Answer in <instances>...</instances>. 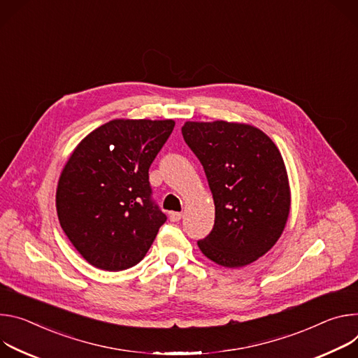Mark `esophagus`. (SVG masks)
Listing matches in <instances>:
<instances>
[{
  "instance_id": "esophagus-1",
  "label": "esophagus",
  "mask_w": 358,
  "mask_h": 358,
  "mask_svg": "<svg viewBox=\"0 0 358 358\" xmlns=\"http://www.w3.org/2000/svg\"><path fill=\"white\" fill-rule=\"evenodd\" d=\"M169 219H171L172 222H179V220L182 219V213H180V212H171V213H169Z\"/></svg>"
}]
</instances>
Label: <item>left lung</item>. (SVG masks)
<instances>
[{
  "mask_svg": "<svg viewBox=\"0 0 358 358\" xmlns=\"http://www.w3.org/2000/svg\"><path fill=\"white\" fill-rule=\"evenodd\" d=\"M182 135L205 169L215 202L213 229L197 246L224 267L253 263L279 241L290 212L279 149L245 124L186 122Z\"/></svg>",
  "mask_w": 358,
  "mask_h": 358,
  "instance_id": "8db88e82",
  "label": "left lung"
}]
</instances>
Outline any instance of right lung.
Segmentation results:
<instances>
[{
    "label": "right lung",
    "instance_id": "1",
    "mask_svg": "<svg viewBox=\"0 0 358 358\" xmlns=\"http://www.w3.org/2000/svg\"><path fill=\"white\" fill-rule=\"evenodd\" d=\"M175 122L115 119L84 138L61 173L57 213L92 266L119 271L148 253L166 215L152 199L149 168Z\"/></svg>",
    "mask_w": 358,
    "mask_h": 358
}]
</instances>
